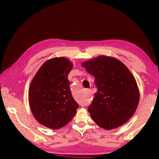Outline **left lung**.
<instances>
[{"label":"left lung","mask_w":159,"mask_h":159,"mask_svg":"<svg viewBox=\"0 0 159 159\" xmlns=\"http://www.w3.org/2000/svg\"><path fill=\"white\" fill-rule=\"evenodd\" d=\"M81 65L95 77L98 88L88 107L93 120L108 130L125 124L134 115L139 100L136 80L130 70L117 59L104 55Z\"/></svg>","instance_id":"1"}]
</instances>
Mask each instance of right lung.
I'll return each instance as SVG.
<instances>
[{
  "instance_id": "right-lung-1",
  "label": "right lung",
  "mask_w": 159,
  "mask_h": 159,
  "mask_svg": "<svg viewBox=\"0 0 159 159\" xmlns=\"http://www.w3.org/2000/svg\"><path fill=\"white\" fill-rule=\"evenodd\" d=\"M73 64L66 57H54L40 67L29 89L32 114L40 124L57 130L69 123L79 104L72 97L68 75Z\"/></svg>"
}]
</instances>
